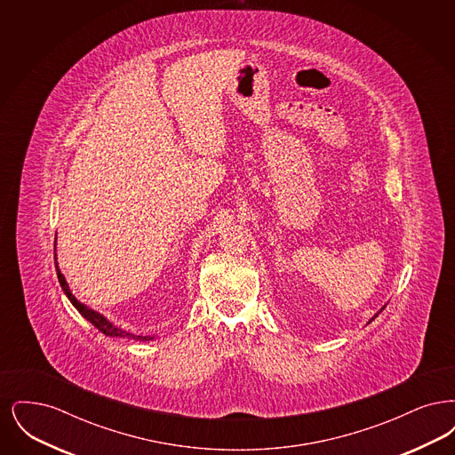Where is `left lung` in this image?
I'll list each match as a JSON object with an SVG mask.
<instances>
[{
	"instance_id": "1",
	"label": "left lung",
	"mask_w": 455,
	"mask_h": 455,
	"mask_svg": "<svg viewBox=\"0 0 455 455\" xmlns=\"http://www.w3.org/2000/svg\"><path fill=\"white\" fill-rule=\"evenodd\" d=\"M384 308H386V305H384V307H382V308H380V312H382V310H384ZM377 315H379V314H375V315H373V317H371V319H370V323H371V321H373V319H375V317H377Z\"/></svg>"
}]
</instances>
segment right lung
Listing matches in <instances>:
<instances>
[{
	"mask_svg": "<svg viewBox=\"0 0 455 455\" xmlns=\"http://www.w3.org/2000/svg\"><path fill=\"white\" fill-rule=\"evenodd\" d=\"M54 264H56L58 280H60V284H61V288H63L66 297L69 299V302L73 303V305H75V308H76V310H78V312L87 319L88 323L95 325L102 334H106V336H112V338L138 339V341H148V339H152L150 336H136V334H131L128 331H124V329H121V327L112 324V323H108V319H106L102 314L95 312L93 308H90V307H87L85 303L78 302V300L75 299V295L71 293V290H69V286H68V283H66L65 276H63V273H61V269H60V266H58V260H56V243H54Z\"/></svg>",
	"mask_w": 455,
	"mask_h": 455,
	"instance_id": "add662e5",
	"label": "right lung"
}]
</instances>
